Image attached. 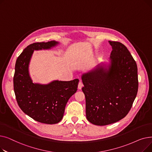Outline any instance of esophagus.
Returning <instances> with one entry per match:
<instances>
[{"mask_svg": "<svg viewBox=\"0 0 152 152\" xmlns=\"http://www.w3.org/2000/svg\"><path fill=\"white\" fill-rule=\"evenodd\" d=\"M83 87V83H82L81 81H80L78 84V89H81Z\"/></svg>", "mask_w": 152, "mask_h": 152, "instance_id": "esophagus-1", "label": "esophagus"}]
</instances>
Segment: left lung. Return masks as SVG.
I'll list each match as a JSON object with an SVG mask.
<instances>
[{
  "mask_svg": "<svg viewBox=\"0 0 152 152\" xmlns=\"http://www.w3.org/2000/svg\"><path fill=\"white\" fill-rule=\"evenodd\" d=\"M108 42L112 47L109 63H101L81 76L86 118L97 126L112 124L124 118L138 91L136 62L122 43Z\"/></svg>",
  "mask_w": 152,
  "mask_h": 152,
  "instance_id": "8db88e82",
  "label": "left lung"
}]
</instances>
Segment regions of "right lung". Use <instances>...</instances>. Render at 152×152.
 <instances>
[{"label": "right lung", "instance_id": "add662e5", "mask_svg": "<svg viewBox=\"0 0 152 152\" xmlns=\"http://www.w3.org/2000/svg\"><path fill=\"white\" fill-rule=\"evenodd\" d=\"M58 44L52 41L28 45L16 61L13 77L14 92L21 110L35 121L48 124L61 120L68 100L77 90L79 79L55 80L47 84L34 83L29 65L34 50H49Z\"/></svg>", "mask_w": 152, "mask_h": 152}]
</instances>
